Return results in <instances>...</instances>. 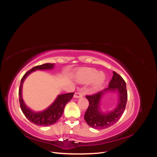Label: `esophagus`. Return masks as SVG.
<instances>
[{
	"mask_svg": "<svg viewBox=\"0 0 157 157\" xmlns=\"http://www.w3.org/2000/svg\"><path fill=\"white\" fill-rule=\"evenodd\" d=\"M83 96V94L81 92H75V95H74V97L75 98H82Z\"/></svg>",
	"mask_w": 157,
	"mask_h": 157,
	"instance_id": "obj_1",
	"label": "esophagus"
}]
</instances>
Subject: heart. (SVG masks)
I'll list each match as a JSON object with an SVG mask.
<instances>
[{
  "label": "heart",
  "instance_id": "heart-1",
  "mask_svg": "<svg viewBox=\"0 0 157 157\" xmlns=\"http://www.w3.org/2000/svg\"><path fill=\"white\" fill-rule=\"evenodd\" d=\"M75 78L81 83H88L92 81L94 88L98 89L105 82V76L103 73H98L94 68L84 67L78 70Z\"/></svg>",
  "mask_w": 157,
  "mask_h": 157
}]
</instances>
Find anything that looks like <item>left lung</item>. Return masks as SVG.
Returning <instances> with one entry per match:
<instances>
[{
	"instance_id": "8db88e82",
	"label": "left lung",
	"mask_w": 157,
	"mask_h": 157,
	"mask_svg": "<svg viewBox=\"0 0 157 157\" xmlns=\"http://www.w3.org/2000/svg\"><path fill=\"white\" fill-rule=\"evenodd\" d=\"M107 90H117L120 98L115 110L103 114L99 110V102L102 95ZM86 98L89 101V105L84 115L85 121L92 128L98 130L105 129L115 124L125 111L128 99L126 82L121 75L113 71V76L109 82L108 88L92 95H86Z\"/></svg>"
}]
</instances>
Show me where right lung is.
<instances>
[{
	"instance_id": "obj_1",
	"label": "right lung",
	"mask_w": 157,
	"mask_h": 157,
	"mask_svg": "<svg viewBox=\"0 0 157 157\" xmlns=\"http://www.w3.org/2000/svg\"><path fill=\"white\" fill-rule=\"evenodd\" d=\"M54 63H44L40 65L35 66V67H33L29 71H28L23 76L21 80L20 86V88H19V100H20L21 109L27 119L37 126H50L55 124L56 122H58L59 118L62 115L65 105L72 99L74 95V92L59 95L53 104L42 112H33L25 105V104L23 101L21 96L22 84L23 81H24L25 78L33 71L37 69L44 70L52 69L54 67Z\"/></svg>"
}]
</instances>
